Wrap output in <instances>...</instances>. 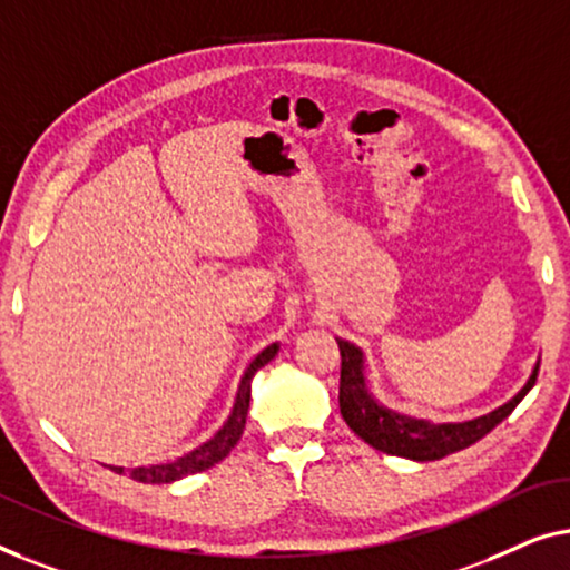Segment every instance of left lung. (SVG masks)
<instances>
[{
  "mask_svg": "<svg viewBox=\"0 0 570 570\" xmlns=\"http://www.w3.org/2000/svg\"><path fill=\"white\" fill-rule=\"evenodd\" d=\"M338 341L341 348V387H338V405L343 421L356 436H362L368 446L380 452L407 456L415 462L442 460V456L460 452V449L475 444L485 434L499 426L503 419H509L511 411L522 403V397L534 387L540 364L532 368L529 380L522 390L517 392L509 403L495 407L493 413L480 415V419L464 423H429L419 419H407L390 407L376 403L366 384V366L364 354L354 343Z\"/></svg>",
  "mask_w": 570,
  "mask_h": 570,
  "instance_id": "obj_1",
  "label": "left lung"
}]
</instances>
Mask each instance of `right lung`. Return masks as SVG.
Instances as JSON below:
<instances>
[{"label": "right lung", "instance_id": "1", "mask_svg": "<svg viewBox=\"0 0 570 570\" xmlns=\"http://www.w3.org/2000/svg\"><path fill=\"white\" fill-rule=\"evenodd\" d=\"M276 354H278V343H271L268 348H263L261 354L253 358L250 366L245 368L243 380H239L235 405H232L229 419L224 421V426L216 431V434L208 439L206 444L194 449V452L178 456L175 462L149 464V468L128 470V478L139 480V483H147V485H159V483H173V480L196 475V472H204L208 468H214L216 462H222L224 456L235 449V444L239 442V436H243V431H245L247 407H250V382H253L255 372H258L261 366H266ZM114 470L118 472V475L126 472L124 468H114Z\"/></svg>", "mask_w": 570, "mask_h": 570}]
</instances>
